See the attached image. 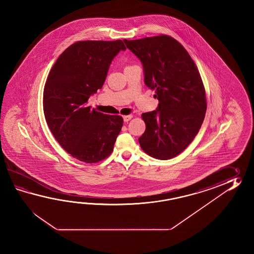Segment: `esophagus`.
Returning <instances> with one entry per match:
<instances>
[{
    "label": "esophagus",
    "instance_id": "obj_1",
    "mask_svg": "<svg viewBox=\"0 0 254 254\" xmlns=\"http://www.w3.org/2000/svg\"><path fill=\"white\" fill-rule=\"evenodd\" d=\"M131 118H132V115H126V116H124V121H125V123H127Z\"/></svg>",
    "mask_w": 254,
    "mask_h": 254
}]
</instances>
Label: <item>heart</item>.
I'll return each instance as SVG.
<instances>
[{"mask_svg": "<svg viewBox=\"0 0 254 254\" xmlns=\"http://www.w3.org/2000/svg\"><path fill=\"white\" fill-rule=\"evenodd\" d=\"M129 67H131V66H127V67H126V68H129ZM126 68H125V69H126Z\"/></svg>", "mask_w": 254, "mask_h": 254, "instance_id": "b5f03b06", "label": "heart"}]
</instances>
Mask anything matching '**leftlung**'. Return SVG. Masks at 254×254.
Instances as JSON below:
<instances>
[{
  "label": "left lung",
  "instance_id": "8db88e82",
  "mask_svg": "<svg viewBox=\"0 0 254 254\" xmlns=\"http://www.w3.org/2000/svg\"><path fill=\"white\" fill-rule=\"evenodd\" d=\"M126 47L140 60L144 83L155 91V111L141 114L146 125L138 139L150 156L168 160L187 148L205 116V90L194 62L173 37L160 35L128 41Z\"/></svg>",
  "mask_w": 254,
  "mask_h": 254
}]
</instances>
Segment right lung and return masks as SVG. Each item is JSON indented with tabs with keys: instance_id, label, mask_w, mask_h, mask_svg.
I'll return each mask as SVG.
<instances>
[{
	"instance_id": "obj_1",
	"label": "right lung",
	"mask_w": 254,
	"mask_h": 254,
	"mask_svg": "<svg viewBox=\"0 0 254 254\" xmlns=\"http://www.w3.org/2000/svg\"><path fill=\"white\" fill-rule=\"evenodd\" d=\"M125 50L121 40L77 42L49 73L43 91L45 120L60 145L81 162H101L114 151L124 120L86 103L102 89L114 57Z\"/></svg>"
}]
</instances>
